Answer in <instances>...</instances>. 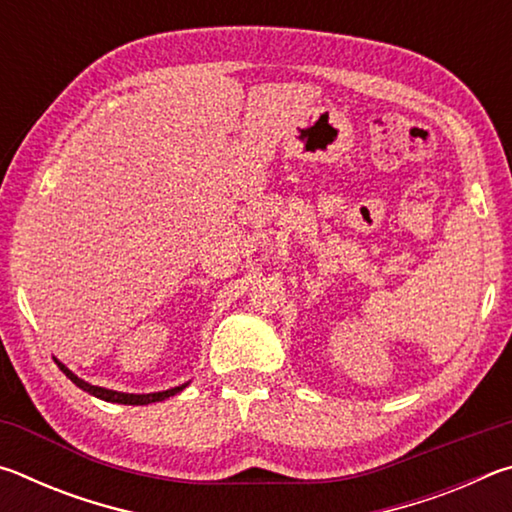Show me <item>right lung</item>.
Here are the masks:
<instances>
[{
    "label": "right lung",
    "mask_w": 512,
    "mask_h": 512,
    "mask_svg": "<svg viewBox=\"0 0 512 512\" xmlns=\"http://www.w3.org/2000/svg\"><path fill=\"white\" fill-rule=\"evenodd\" d=\"M56 363H58V368L63 370L69 379L74 381L76 386L83 388V391H88V393H90V395H94V397H101V400H106V402H117V404H151V402H162V400H167V397L180 393V391H183V388L187 386V384H185V386H176V388H169V391H162V393H149V395L117 393V391H108V388H101V386H92V384H88V381H83V379L76 377L72 370H67L60 361H56Z\"/></svg>",
    "instance_id": "obj_1"
}]
</instances>
